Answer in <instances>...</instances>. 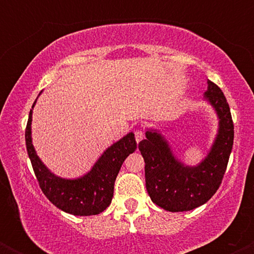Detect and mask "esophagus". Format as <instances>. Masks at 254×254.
<instances>
[{"instance_id":"obj_1","label":"esophagus","mask_w":254,"mask_h":254,"mask_svg":"<svg viewBox=\"0 0 254 254\" xmlns=\"http://www.w3.org/2000/svg\"><path fill=\"white\" fill-rule=\"evenodd\" d=\"M135 138H136L137 143H138L139 141H142V139L144 138V131L141 130V129H137L135 131Z\"/></svg>"}]
</instances>
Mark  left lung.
Listing matches in <instances>:
<instances>
[{
    "label": "left lung",
    "mask_w": 254,
    "mask_h": 254,
    "mask_svg": "<svg viewBox=\"0 0 254 254\" xmlns=\"http://www.w3.org/2000/svg\"><path fill=\"white\" fill-rule=\"evenodd\" d=\"M205 98L216 110L220 130L208 157L197 167H185L173 156L159 133L147 131L138 143L144 159L145 188L157 206L179 212L198 208L216 193L227 170L234 141L229 105L217 84L208 81Z\"/></svg>",
    "instance_id": "8db88e82"
}]
</instances>
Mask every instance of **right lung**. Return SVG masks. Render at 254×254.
Returning a JSON list of instances; mask_svg holds the SVG:
<instances>
[{
	"instance_id": "obj_1",
	"label": "right lung",
	"mask_w": 254,
	"mask_h": 254,
	"mask_svg": "<svg viewBox=\"0 0 254 254\" xmlns=\"http://www.w3.org/2000/svg\"><path fill=\"white\" fill-rule=\"evenodd\" d=\"M36 104V101L33 103ZM32 106V107H33ZM32 110L25 130L26 148L38 184L50 202L61 210L77 216H90L103 212L111 204L113 189L124 160L137 148L132 132L107 149L88 174L76 180H65L55 177L42 164L32 145Z\"/></svg>"
}]
</instances>
